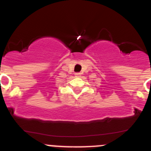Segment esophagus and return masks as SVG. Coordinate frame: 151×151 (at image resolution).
Instances as JSON below:
<instances>
[{
	"mask_svg": "<svg viewBox=\"0 0 151 151\" xmlns=\"http://www.w3.org/2000/svg\"><path fill=\"white\" fill-rule=\"evenodd\" d=\"M74 75H75L76 77H81V74H80V73H76Z\"/></svg>",
	"mask_w": 151,
	"mask_h": 151,
	"instance_id": "obj_1",
	"label": "esophagus"
}]
</instances>
